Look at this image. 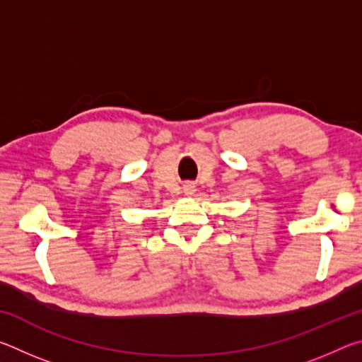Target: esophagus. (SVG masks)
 Masks as SVG:
<instances>
[{"label": "esophagus", "instance_id": "1", "mask_svg": "<svg viewBox=\"0 0 362 362\" xmlns=\"http://www.w3.org/2000/svg\"><path fill=\"white\" fill-rule=\"evenodd\" d=\"M183 192H185V194H193L194 193V185H192V183H188V185L183 187Z\"/></svg>", "mask_w": 362, "mask_h": 362}]
</instances>
